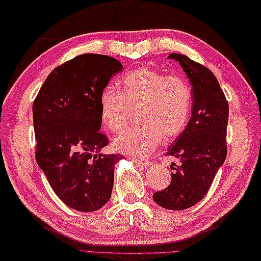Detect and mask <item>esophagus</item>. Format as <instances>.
I'll return each instance as SVG.
<instances>
[{
	"label": "esophagus",
	"instance_id": "obj_1",
	"mask_svg": "<svg viewBox=\"0 0 261 261\" xmlns=\"http://www.w3.org/2000/svg\"><path fill=\"white\" fill-rule=\"evenodd\" d=\"M132 159H133V162L135 164H139V165H142V166L150 165V162L147 161V159H142V158H132Z\"/></svg>",
	"mask_w": 261,
	"mask_h": 261
}]
</instances>
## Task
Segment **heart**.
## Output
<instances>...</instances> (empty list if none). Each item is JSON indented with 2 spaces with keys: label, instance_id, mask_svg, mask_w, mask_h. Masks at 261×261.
Here are the masks:
<instances>
[{
  "label": "heart",
  "instance_id": "b5f03b06",
  "mask_svg": "<svg viewBox=\"0 0 261 261\" xmlns=\"http://www.w3.org/2000/svg\"><path fill=\"white\" fill-rule=\"evenodd\" d=\"M121 85V89L105 87L99 98L100 117L112 132L126 125L132 109L140 108L139 125L128 127L113 140L119 151L144 156L163 139L171 141L185 130L193 107V91L185 77L143 67L127 73Z\"/></svg>",
  "mask_w": 261,
  "mask_h": 261
}]
</instances>
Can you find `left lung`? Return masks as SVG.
Here are the masks:
<instances>
[{
    "instance_id": "obj_1",
    "label": "left lung",
    "mask_w": 261,
    "mask_h": 261,
    "mask_svg": "<svg viewBox=\"0 0 261 261\" xmlns=\"http://www.w3.org/2000/svg\"><path fill=\"white\" fill-rule=\"evenodd\" d=\"M191 84L193 109L185 130L170 145L167 154L180 159L171 166L170 186L153 194V200L167 210H186L197 204L211 187L227 156V123L229 107L216 75L193 59L171 54Z\"/></svg>"
}]
</instances>
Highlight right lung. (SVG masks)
I'll use <instances>...</instances> for the list:
<instances>
[{
  "mask_svg": "<svg viewBox=\"0 0 261 261\" xmlns=\"http://www.w3.org/2000/svg\"><path fill=\"white\" fill-rule=\"evenodd\" d=\"M121 63L84 54L50 73L33 103L36 162L64 204L94 212L111 197L120 154H104L100 94Z\"/></svg>",
  "mask_w": 261,
  "mask_h": 261,
  "instance_id": "right-lung-1",
  "label": "right lung"
}]
</instances>
